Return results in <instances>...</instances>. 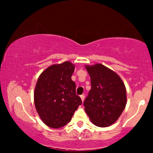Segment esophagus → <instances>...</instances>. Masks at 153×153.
<instances>
[{
	"instance_id": "obj_1",
	"label": "esophagus",
	"mask_w": 153,
	"mask_h": 153,
	"mask_svg": "<svg viewBox=\"0 0 153 153\" xmlns=\"http://www.w3.org/2000/svg\"><path fill=\"white\" fill-rule=\"evenodd\" d=\"M81 101H82V102L84 101V99H85V95H81Z\"/></svg>"
}]
</instances>
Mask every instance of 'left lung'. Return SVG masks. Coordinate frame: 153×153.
Here are the masks:
<instances>
[{
	"label": "left lung",
	"instance_id": "left-lung-1",
	"mask_svg": "<svg viewBox=\"0 0 153 153\" xmlns=\"http://www.w3.org/2000/svg\"><path fill=\"white\" fill-rule=\"evenodd\" d=\"M91 89L83 105L94 125L104 127L118 120L127 104L126 88L120 77L102 64L85 65Z\"/></svg>",
	"mask_w": 153,
	"mask_h": 153
}]
</instances>
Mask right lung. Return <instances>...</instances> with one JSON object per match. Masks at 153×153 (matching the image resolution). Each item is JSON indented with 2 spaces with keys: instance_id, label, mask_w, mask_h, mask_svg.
<instances>
[{
  "instance_id": "add662e5",
  "label": "right lung",
  "mask_w": 153,
  "mask_h": 153,
  "mask_svg": "<svg viewBox=\"0 0 153 153\" xmlns=\"http://www.w3.org/2000/svg\"><path fill=\"white\" fill-rule=\"evenodd\" d=\"M74 71V65L65 61L49 67L37 79L34 92L35 108L48 127L60 128L66 125L82 104L71 78Z\"/></svg>"
}]
</instances>
